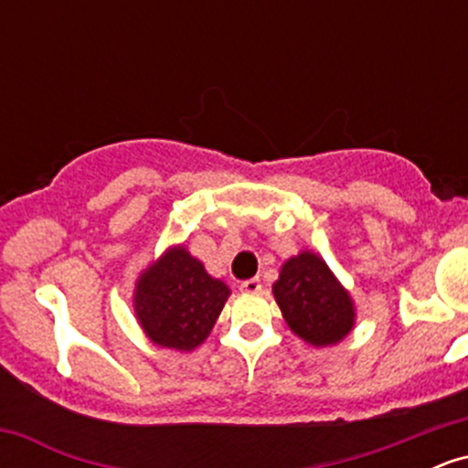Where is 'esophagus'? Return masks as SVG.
Segmentation results:
<instances>
[{
    "mask_svg": "<svg viewBox=\"0 0 468 468\" xmlns=\"http://www.w3.org/2000/svg\"><path fill=\"white\" fill-rule=\"evenodd\" d=\"M239 288L244 290V292H260V290H261V282H260V277L244 279V282L239 283Z\"/></svg>",
    "mask_w": 468,
    "mask_h": 468,
    "instance_id": "1",
    "label": "esophagus"
}]
</instances>
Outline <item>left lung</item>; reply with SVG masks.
<instances>
[{
  "label": "left lung",
  "mask_w": 468,
  "mask_h": 468,
  "mask_svg": "<svg viewBox=\"0 0 468 468\" xmlns=\"http://www.w3.org/2000/svg\"><path fill=\"white\" fill-rule=\"evenodd\" d=\"M272 292L290 330L313 346H335L352 330L350 294L314 252L288 260Z\"/></svg>",
  "instance_id": "left-lung-1"
}]
</instances>
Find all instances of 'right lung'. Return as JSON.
Returning a JSON list of instances; mask_svg holds the SVG:
<instances>
[{
    "instance_id": "add662e5",
    "label": "right lung",
    "mask_w": 468,
    "mask_h": 468,
    "mask_svg": "<svg viewBox=\"0 0 468 468\" xmlns=\"http://www.w3.org/2000/svg\"><path fill=\"white\" fill-rule=\"evenodd\" d=\"M229 294L196 257L174 249L138 279L133 308L155 346L189 352L213 330Z\"/></svg>"
}]
</instances>
